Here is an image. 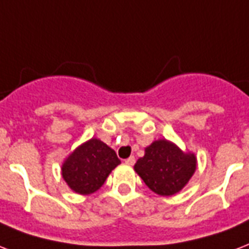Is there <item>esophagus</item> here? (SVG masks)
<instances>
[{"mask_svg": "<svg viewBox=\"0 0 249 249\" xmlns=\"http://www.w3.org/2000/svg\"><path fill=\"white\" fill-rule=\"evenodd\" d=\"M125 163L129 164V166H133V164L136 163V158H134V157H129L128 159H125Z\"/></svg>", "mask_w": 249, "mask_h": 249, "instance_id": "1", "label": "esophagus"}]
</instances>
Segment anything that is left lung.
I'll use <instances>...</instances> for the list:
<instances>
[{"label": "left lung", "mask_w": 249, "mask_h": 249, "mask_svg": "<svg viewBox=\"0 0 249 249\" xmlns=\"http://www.w3.org/2000/svg\"><path fill=\"white\" fill-rule=\"evenodd\" d=\"M195 153L183 151L166 138L145 147V155L134 164L143 183L159 196H174L183 189L196 171Z\"/></svg>", "instance_id": "8db88e82"}]
</instances>
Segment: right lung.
<instances>
[{"label": "right lung", "mask_w": 249, "mask_h": 249, "mask_svg": "<svg viewBox=\"0 0 249 249\" xmlns=\"http://www.w3.org/2000/svg\"><path fill=\"white\" fill-rule=\"evenodd\" d=\"M120 163L115 150L92 137L75 147L62 162V179L73 192L86 196L96 192Z\"/></svg>", "instance_id": "obj_1"}]
</instances>
